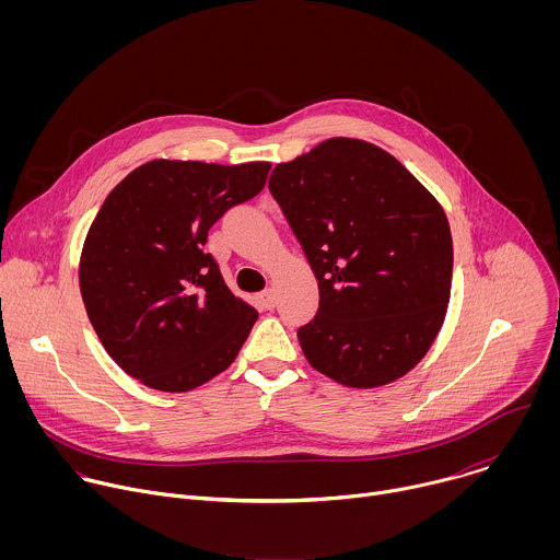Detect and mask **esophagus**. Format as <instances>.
<instances>
[{
    "label": "esophagus",
    "mask_w": 560,
    "mask_h": 560,
    "mask_svg": "<svg viewBox=\"0 0 560 560\" xmlns=\"http://www.w3.org/2000/svg\"><path fill=\"white\" fill-rule=\"evenodd\" d=\"M257 301H259V305H261L264 310H272L275 303H277V294H275V290H264V292L257 296Z\"/></svg>",
    "instance_id": "obj_1"
}]
</instances>
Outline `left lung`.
<instances>
[{
    "label": "left lung",
    "instance_id": "left-lung-1",
    "mask_svg": "<svg viewBox=\"0 0 560 560\" xmlns=\"http://www.w3.org/2000/svg\"><path fill=\"white\" fill-rule=\"evenodd\" d=\"M268 188L318 281V310L296 332L307 363L348 387L410 372L450 301L439 201L392 154L346 137L279 164Z\"/></svg>",
    "mask_w": 560,
    "mask_h": 560
}]
</instances>
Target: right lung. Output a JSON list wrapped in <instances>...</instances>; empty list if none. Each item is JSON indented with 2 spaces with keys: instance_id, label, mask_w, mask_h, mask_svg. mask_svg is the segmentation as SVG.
Instances as JSON below:
<instances>
[{
  "instance_id": "1",
  "label": "right lung",
  "mask_w": 560,
  "mask_h": 560,
  "mask_svg": "<svg viewBox=\"0 0 560 560\" xmlns=\"http://www.w3.org/2000/svg\"><path fill=\"white\" fill-rule=\"evenodd\" d=\"M270 164L156 162L132 171L86 236L79 288L113 361L162 392L223 372L259 312L236 299L206 250L210 228L257 197Z\"/></svg>"
}]
</instances>
